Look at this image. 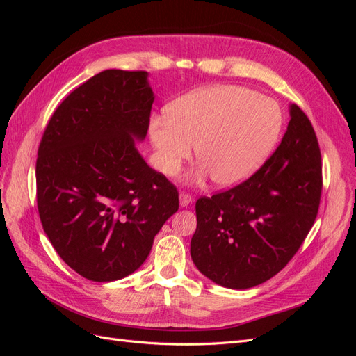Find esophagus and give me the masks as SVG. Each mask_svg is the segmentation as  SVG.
<instances>
[{"label":"esophagus","instance_id":"esophagus-1","mask_svg":"<svg viewBox=\"0 0 356 356\" xmlns=\"http://www.w3.org/2000/svg\"><path fill=\"white\" fill-rule=\"evenodd\" d=\"M191 199H193V196L190 195L188 191H181V193H179V203H181V207H187V204L191 202Z\"/></svg>","mask_w":356,"mask_h":356}]
</instances>
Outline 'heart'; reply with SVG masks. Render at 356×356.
Segmentation results:
<instances>
[{"label": "heart", "mask_w": 356, "mask_h": 356, "mask_svg": "<svg viewBox=\"0 0 356 356\" xmlns=\"http://www.w3.org/2000/svg\"><path fill=\"white\" fill-rule=\"evenodd\" d=\"M166 117L149 124L160 170L177 175L195 145L196 177L209 174L224 187L242 182L263 165L282 126L275 101L232 84L182 96L168 106Z\"/></svg>", "instance_id": "obj_1"}]
</instances>
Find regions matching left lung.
Segmentation results:
<instances>
[{
  "mask_svg": "<svg viewBox=\"0 0 356 356\" xmlns=\"http://www.w3.org/2000/svg\"><path fill=\"white\" fill-rule=\"evenodd\" d=\"M281 144L261 168L229 190L196 202L191 258L215 284L246 289L279 273L300 250L318 215L321 148L297 105Z\"/></svg>",
  "mask_w": 356,
  "mask_h": 356,
  "instance_id": "8db88e82",
  "label": "left lung"
}]
</instances>
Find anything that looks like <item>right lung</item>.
I'll use <instances>...</instances> for the list:
<instances>
[{
    "label": "right lung",
    "mask_w": 356,
    "mask_h": 356,
    "mask_svg": "<svg viewBox=\"0 0 356 356\" xmlns=\"http://www.w3.org/2000/svg\"><path fill=\"white\" fill-rule=\"evenodd\" d=\"M145 71L106 70L74 89L41 136L37 207L49 241L95 282L134 273L179 208L178 190L136 152L149 126Z\"/></svg>",
    "instance_id": "1"
}]
</instances>
